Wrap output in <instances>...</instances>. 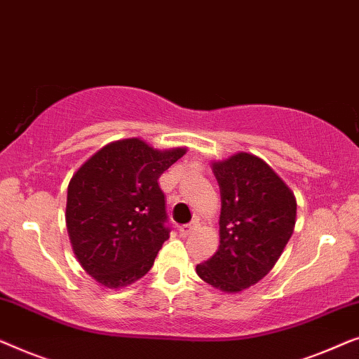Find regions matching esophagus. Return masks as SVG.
Returning a JSON list of instances; mask_svg holds the SVG:
<instances>
[{"label": "esophagus", "instance_id": "34e87169", "mask_svg": "<svg viewBox=\"0 0 359 359\" xmlns=\"http://www.w3.org/2000/svg\"><path fill=\"white\" fill-rule=\"evenodd\" d=\"M196 228H198V221H191V223H189V224L179 226V231L182 236H189V234H191V232H195Z\"/></svg>", "mask_w": 359, "mask_h": 359}]
</instances>
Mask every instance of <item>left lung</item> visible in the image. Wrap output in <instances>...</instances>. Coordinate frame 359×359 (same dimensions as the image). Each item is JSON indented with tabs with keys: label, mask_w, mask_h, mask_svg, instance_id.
<instances>
[{
	"label": "left lung",
	"mask_w": 359,
	"mask_h": 359,
	"mask_svg": "<svg viewBox=\"0 0 359 359\" xmlns=\"http://www.w3.org/2000/svg\"><path fill=\"white\" fill-rule=\"evenodd\" d=\"M213 172L221 191L219 247L196 273L216 290L239 292L278 262L294 231L297 205L290 187L254 154L213 163Z\"/></svg>",
	"instance_id": "left-lung-1"
}]
</instances>
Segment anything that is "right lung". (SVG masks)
Wrapping results in <instances>:
<instances>
[{
    "label": "right lung",
    "mask_w": 359,
    "mask_h": 359,
    "mask_svg": "<svg viewBox=\"0 0 359 359\" xmlns=\"http://www.w3.org/2000/svg\"><path fill=\"white\" fill-rule=\"evenodd\" d=\"M185 153L154 149L140 138L118 140L90 156L69 180V241L81 266L102 286H128L151 270L170 232L158 179Z\"/></svg>",
    "instance_id": "right-lung-1"
}]
</instances>
